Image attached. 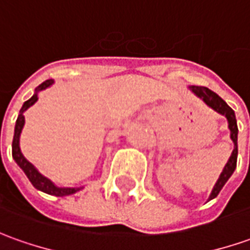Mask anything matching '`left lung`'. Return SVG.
Here are the masks:
<instances>
[{
	"instance_id": "8db88e82",
	"label": "left lung",
	"mask_w": 250,
	"mask_h": 250,
	"mask_svg": "<svg viewBox=\"0 0 250 250\" xmlns=\"http://www.w3.org/2000/svg\"><path fill=\"white\" fill-rule=\"evenodd\" d=\"M189 90L203 101L207 107H210L211 110L218 112L220 115L226 117L227 122H228V129H229V138H231L232 143H234V150H232L229 159L227 161L226 167L223 169V172L220 174L216 185H214L210 196H208V200H211V199L217 197V195L220 193V190L226 185V182L231 178V175L234 174V171H235L236 168V159H238V125H236L235 112L217 93L207 89V87H203V86H189Z\"/></svg>"
}]
</instances>
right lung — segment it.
Returning a JSON list of instances; mask_svg holds the SVG:
<instances>
[{
    "label": "right lung",
    "instance_id": "1",
    "mask_svg": "<svg viewBox=\"0 0 250 250\" xmlns=\"http://www.w3.org/2000/svg\"><path fill=\"white\" fill-rule=\"evenodd\" d=\"M53 84H54L53 79H48V81L43 82L40 86H37V87H36L33 96H32L29 100L24 101L23 103L22 108H21V111H19V115H18L16 124H15L14 140H12V157H14L15 163H16L19 167L22 168V171L26 174V177L29 178V181L32 182V185H33L37 190H42V192L47 193V195L62 197V196H69V195H73V193L79 192L81 189H83V187L63 188V187H58V185H55L50 178L44 177L43 174H42L37 168L34 167L33 164H32L29 160L24 157L23 154H22V151H21V146H19L21 133H22V129H23V126H24V115H23L24 111L27 110V108H30L34 103L39 100V93H40V91L45 90L47 87H50V86H53Z\"/></svg>",
    "mask_w": 250,
    "mask_h": 250
}]
</instances>
